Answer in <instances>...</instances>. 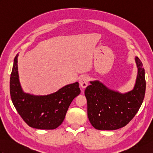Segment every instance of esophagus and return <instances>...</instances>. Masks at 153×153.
<instances>
[{
	"mask_svg": "<svg viewBox=\"0 0 153 153\" xmlns=\"http://www.w3.org/2000/svg\"><path fill=\"white\" fill-rule=\"evenodd\" d=\"M88 83H89L88 77L85 76H83L80 77L79 85L81 87H82V89H85V87L88 85Z\"/></svg>",
	"mask_w": 153,
	"mask_h": 153,
	"instance_id": "obj_1",
	"label": "esophagus"
}]
</instances>
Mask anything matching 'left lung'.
Instances as JSON below:
<instances>
[{
  "label": "left lung",
  "mask_w": 153,
  "mask_h": 153,
  "mask_svg": "<svg viewBox=\"0 0 153 153\" xmlns=\"http://www.w3.org/2000/svg\"><path fill=\"white\" fill-rule=\"evenodd\" d=\"M137 75L134 89L121 93L108 88L98 80L91 81L85 90L87 116L91 125L99 130H115L124 127L138 112L143 101L146 82L145 69L135 56Z\"/></svg>",
  "instance_id": "left-lung-1"
}]
</instances>
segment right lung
Listing matches in <instances>:
<instances>
[{"label": "right lung", "instance_id": "obj_1", "mask_svg": "<svg viewBox=\"0 0 153 153\" xmlns=\"http://www.w3.org/2000/svg\"><path fill=\"white\" fill-rule=\"evenodd\" d=\"M18 54L15 56L10 80L13 105L24 122L31 128L54 129L63 122L67 110L80 93L79 83L65 85L47 95H34L23 91L19 79Z\"/></svg>", "mask_w": 153, "mask_h": 153}]
</instances>
